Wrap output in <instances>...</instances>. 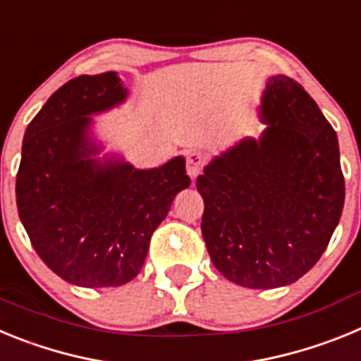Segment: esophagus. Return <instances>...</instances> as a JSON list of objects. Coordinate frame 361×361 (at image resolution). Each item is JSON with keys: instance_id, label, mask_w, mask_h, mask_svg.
<instances>
[{"instance_id": "esophagus-1", "label": "esophagus", "mask_w": 361, "mask_h": 361, "mask_svg": "<svg viewBox=\"0 0 361 361\" xmlns=\"http://www.w3.org/2000/svg\"><path fill=\"white\" fill-rule=\"evenodd\" d=\"M204 164H206V153L202 152H191L190 155H188V175H190L191 178L199 177V173L202 171Z\"/></svg>"}]
</instances>
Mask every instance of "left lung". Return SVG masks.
<instances>
[{"mask_svg": "<svg viewBox=\"0 0 361 361\" xmlns=\"http://www.w3.org/2000/svg\"><path fill=\"white\" fill-rule=\"evenodd\" d=\"M266 130L220 153L197 178L212 262L250 289L289 286L320 260L342 216L338 137L311 95L288 75L267 79Z\"/></svg>", "mask_w": 361, "mask_h": 361, "instance_id": "8db88e82", "label": "left lung"}]
</instances>
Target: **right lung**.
<instances>
[{
	"label": "right lung",
	"mask_w": 361,
	"mask_h": 361,
	"mask_svg": "<svg viewBox=\"0 0 361 361\" xmlns=\"http://www.w3.org/2000/svg\"><path fill=\"white\" fill-rule=\"evenodd\" d=\"M128 97L117 72L79 75L54 92L27 126L16 202L36 253L81 288L135 279L149 238L190 186L184 157L137 170L121 155L99 157L94 119Z\"/></svg>",
	"instance_id": "1"
}]
</instances>
